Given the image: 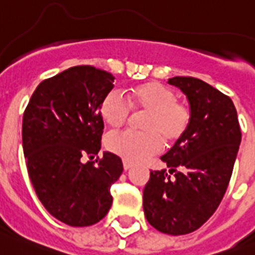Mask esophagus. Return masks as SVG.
<instances>
[{
  "label": "esophagus",
  "mask_w": 255,
  "mask_h": 255,
  "mask_svg": "<svg viewBox=\"0 0 255 255\" xmlns=\"http://www.w3.org/2000/svg\"><path fill=\"white\" fill-rule=\"evenodd\" d=\"M131 167H132V164L130 163V161L124 160V169L128 170V169H130V168H131Z\"/></svg>",
  "instance_id": "1"
}]
</instances>
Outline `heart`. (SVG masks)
Listing matches in <instances>:
<instances>
[{
  "mask_svg": "<svg viewBox=\"0 0 255 255\" xmlns=\"http://www.w3.org/2000/svg\"><path fill=\"white\" fill-rule=\"evenodd\" d=\"M128 101L119 91L108 92L103 99L100 113L111 129H120L129 121L131 112L146 115L142 120V132L124 131L109 134L105 146L125 160L142 161L163 148L180 142L191 123L190 109L176 100V94L159 82H147L130 90Z\"/></svg>",
  "mask_w": 255,
  "mask_h": 255,
  "instance_id": "heart-1",
  "label": "heart"
}]
</instances>
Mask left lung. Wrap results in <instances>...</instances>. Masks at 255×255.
Instances as JSON below:
<instances>
[{
  "mask_svg": "<svg viewBox=\"0 0 255 255\" xmlns=\"http://www.w3.org/2000/svg\"><path fill=\"white\" fill-rule=\"evenodd\" d=\"M186 95L191 123L186 135L160 157L169 168L151 170L143 210L153 228L168 235L197 231L211 218L228 188L241 143L233 102L206 82L173 77Z\"/></svg>",
  "mask_w": 255,
  "mask_h": 255,
  "instance_id": "obj_1",
  "label": "left lung"
}]
</instances>
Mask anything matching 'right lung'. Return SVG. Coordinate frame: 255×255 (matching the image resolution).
I'll return each mask as SVG.
<instances>
[{"mask_svg":"<svg viewBox=\"0 0 255 255\" xmlns=\"http://www.w3.org/2000/svg\"><path fill=\"white\" fill-rule=\"evenodd\" d=\"M113 82L111 73L94 66L70 67L41 82L23 115L29 180L47 211L67 226L100 222L112 206L111 186L124 170L112 152L83 161L100 151V107Z\"/></svg>","mask_w":255,"mask_h":255,"instance_id":"add662e5","label":"right lung"}]
</instances>
